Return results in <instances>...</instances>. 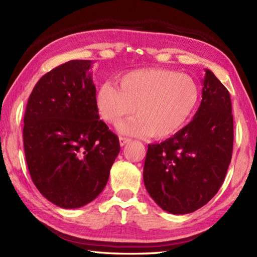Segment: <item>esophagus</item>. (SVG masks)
Returning <instances> with one entry per match:
<instances>
[{"instance_id":"esophagus-1","label":"esophagus","mask_w":257,"mask_h":257,"mask_svg":"<svg viewBox=\"0 0 257 257\" xmlns=\"http://www.w3.org/2000/svg\"><path fill=\"white\" fill-rule=\"evenodd\" d=\"M119 141H120V146H124V145H127L128 143H130V141H132V139L125 138V137H120Z\"/></svg>"}]
</instances>
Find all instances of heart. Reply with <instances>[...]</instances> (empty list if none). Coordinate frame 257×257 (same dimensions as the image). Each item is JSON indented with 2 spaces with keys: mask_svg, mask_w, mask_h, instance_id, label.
Returning <instances> with one entry per match:
<instances>
[{
  "mask_svg": "<svg viewBox=\"0 0 257 257\" xmlns=\"http://www.w3.org/2000/svg\"><path fill=\"white\" fill-rule=\"evenodd\" d=\"M199 100V87L187 74L165 68L138 69L97 91L98 111L106 122L118 124L129 114L137 117L120 125L127 135H150L157 139L177 134L188 122Z\"/></svg>",
  "mask_w": 257,
  "mask_h": 257,
  "instance_id": "1",
  "label": "heart"
}]
</instances>
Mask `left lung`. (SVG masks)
I'll return each mask as SVG.
<instances>
[{"label":"left lung","mask_w":257,"mask_h":257,"mask_svg":"<svg viewBox=\"0 0 257 257\" xmlns=\"http://www.w3.org/2000/svg\"><path fill=\"white\" fill-rule=\"evenodd\" d=\"M230 92L205 69L192 121L161 144L148 145L144 181L162 210L188 214L205 205L224 181L233 150Z\"/></svg>","instance_id":"8db88e82"}]
</instances>
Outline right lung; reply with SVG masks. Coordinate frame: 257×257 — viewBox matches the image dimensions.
<instances>
[{"mask_svg":"<svg viewBox=\"0 0 257 257\" xmlns=\"http://www.w3.org/2000/svg\"><path fill=\"white\" fill-rule=\"evenodd\" d=\"M91 61H69L37 81L26 105V163L43 196L64 209L95 200L106 187L120 144L99 119Z\"/></svg>","mask_w":257,"mask_h":257,"instance_id":"obj_1","label":"right lung"}]
</instances>
